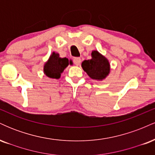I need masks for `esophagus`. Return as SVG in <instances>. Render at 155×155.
<instances>
[{
  "instance_id": "34e87169",
  "label": "esophagus",
  "mask_w": 155,
  "mask_h": 155,
  "mask_svg": "<svg viewBox=\"0 0 155 155\" xmlns=\"http://www.w3.org/2000/svg\"><path fill=\"white\" fill-rule=\"evenodd\" d=\"M74 63L76 65H79L81 63V58H74Z\"/></svg>"
}]
</instances>
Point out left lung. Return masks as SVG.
Segmentation results:
<instances>
[{"instance_id":"8db88e82","label":"left lung","mask_w":155,"mask_h":155,"mask_svg":"<svg viewBox=\"0 0 155 155\" xmlns=\"http://www.w3.org/2000/svg\"><path fill=\"white\" fill-rule=\"evenodd\" d=\"M81 66L88 76L93 79L102 80L110 71L108 60L97 51H92V59L84 60Z\"/></svg>"}]
</instances>
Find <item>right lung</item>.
Wrapping results in <instances>:
<instances>
[{"label": "right lung", "mask_w": 155, "mask_h": 155, "mask_svg": "<svg viewBox=\"0 0 155 155\" xmlns=\"http://www.w3.org/2000/svg\"><path fill=\"white\" fill-rule=\"evenodd\" d=\"M71 63L68 58H60L59 54L53 52L50 58L44 65V73L48 77L59 79L64 69Z\"/></svg>", "instance_id": "right-lung-1"}]
</instances>
